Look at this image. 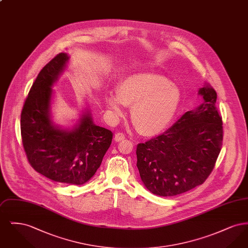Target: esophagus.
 Listing matches in <instances>:
<instances>
[{
    "label": "esophagus",
    "mask_w": 248,
    "mask_h": 248,
    "mask_svg": "<svg viewBox=\"0 0 248 248\" xmlns=\"http://www.w3.org/2000/svg\"><path fill=\"white\" fill-rule=\"evenodd\" d=\"M124 139H125V136L124 133H117L114 137V140L117 142L123 141V140H124Z\"/></svg>",
    "instance_id": "1"
}]
</instances>
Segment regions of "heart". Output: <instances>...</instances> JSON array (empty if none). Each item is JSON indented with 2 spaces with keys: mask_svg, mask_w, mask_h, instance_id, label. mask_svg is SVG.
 <instances>
[{
  "mask_svg": "<svg viewBox=\"0 0 248 248\" xmlns=\"http://www.w3.org/2000/svg\"><path fill=\"white\" fill-rule=\"evenodd\" d=\"M180 102L177 87L163 75L140 72L122 79L116 93L105 98L108 115L117 121L124 114V106L131 107V119L144 136H155L168 126Z\"/></svg>",
  "mask_w": 248,
  "mask_h": 248,
  "instance_id": "1",
  "label": "heart"
}]
</instances>
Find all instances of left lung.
<instances>
[{"mask_svg":"<svg viewBox=\"0 0 248 248\" xmlns=\"http://www.w3.org/2000/svg\"><path fill=\"white\" fill-rule=\"evenodd\" d=\"M203 102L187 111L164 134L137 147V166L145 187L159 196H175L202 184L215 167L223 142L217 92L205 85Z\"/></svg>","mask_w":248,"mask_h":248,"instance_id":"obj_1","label":"left lung"}]
</instances>
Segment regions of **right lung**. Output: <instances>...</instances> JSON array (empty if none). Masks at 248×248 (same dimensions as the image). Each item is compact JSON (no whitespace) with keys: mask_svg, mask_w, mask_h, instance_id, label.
I'll use <instances>...</instances> for the list:
<instances>
[{"mask_svg":"<svg viewBox=\"0 0 248 248\" xmlns=\"http://www.w3.org/2000/svg\"><path fill=\"white\" fill-rule=\"evenodd\" d=\"M68 59L59 53L39 72L22 108L21 139L27 159L38 173L59 183L83 185L101 165L113 133L94 124L89 114L72 131L53 125L52 86Z\"/></svg>","mask_w":248,"mask_h":248,"instance_id":"obj_1","label":"right lung"}]
</instances>
